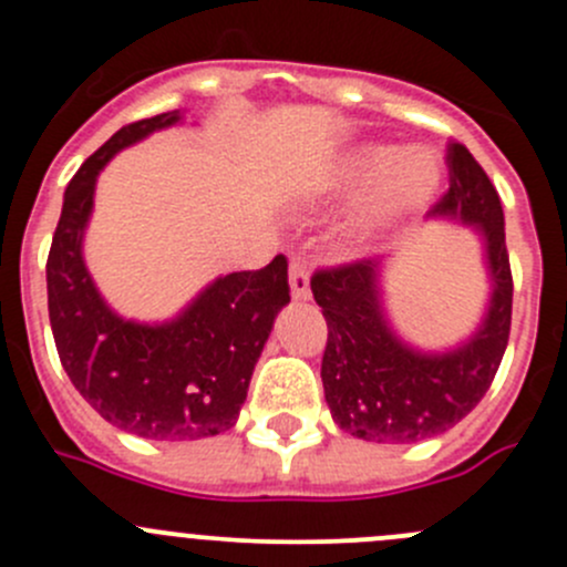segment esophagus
Masks as SVG:
<instances>
[{
	"mask_svg": "<svg viewBox=\"0 0 567 567\" xmlns=\"http://www.w3.org/2000/svg\"><path fill=\"white\" fill-rule=\"evenodd\" d=\"M290 296H293L296 301H307L312 296L310 290V274H307V266L305 260H299V257H293L290 260Z\"/></svg>",
	"mask_w": 567,
	"mask_h": 567,
	"instance_id": "34e87169",
	"label": "esophagus"
}]
</instances>
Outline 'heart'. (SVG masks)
Returning a JSON list of instances; mask_svg holds the SVG:
<instances>
[{
    "label": "heart",
    "instance_id": "1",
    "mask_svg": "<svg viewBox=\"0 0 567 567\" xmlns=\"http://www.w3.org/2000/svg\"><path fill=\"white\" fill-rule=\"evenodd\" d=\"M439 183H442V167L431 151L364 145L348 153L326 175L323 186L337 197L368 192V197L342 227V241L351 249H364L392 230L403 216L431 203Z\"/></svg>",
    "mask_w": 567,
    "mask_h": 567
}]
</instances>
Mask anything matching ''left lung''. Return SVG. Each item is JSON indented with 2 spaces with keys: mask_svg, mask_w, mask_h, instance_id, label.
I'll return each mask as SVG.
<instances>
[{
  "mask_svg": "<svg viewBox=\"0 0 567 567\" xmlns=\"http://www.w3.org/2000/svg\"><path fill=\"white\" fill-rule=\"evenodd\" d=\"M450 188L433 216L474 225L483 236L491 301L480 329L447 353H422L392 331L381 305V260H353L312 274L326 340L320 379L337 425L379 444H414L450 431L483 400L511 337L513 274L505 214L485 169L461 142L447 145Z\"/></svg>",
  "mask_w": 567,
  "mask_h": 567,
  "instance_id": "left-lung-1",
  "label": "left lung"
}]
</instances>
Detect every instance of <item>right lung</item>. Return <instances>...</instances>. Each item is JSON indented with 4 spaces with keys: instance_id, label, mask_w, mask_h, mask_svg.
I'll use <instances>...</instances> for the list:
<instances>
[{
    "instance_id": "1",
    "label": "right lung",
    "mask_w": 567,
    "mask_h": 567,
    "mask_svg": "<svg viewBox=\"0 0 567 567\" xmlns=\"http://www.w3.org/2000/svg\"><path fill=\"white\" fill-rule=\"evenodd\" d=\"M181 120V112L123 125L68 183L45 262L56 353L79 394L142 439L194 442L238 420L274 318L290 301L288 260L214 279L167 323L120 318L101 299L82 257L99 173L123 147Z\"/></svg>"
}]
</instances>
